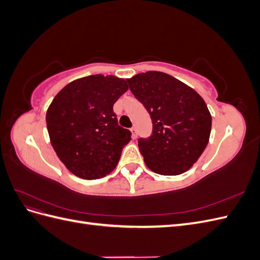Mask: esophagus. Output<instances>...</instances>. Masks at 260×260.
<instances>
[{"label": "esophagus", "instance_id": "obj_1", "mask_svg": "<svg viewBox=\"0 0 260 260\" xmlns=\"http://www.w3.org/2000/svg\"><path fill=\"white\" fill-rule=\"evenodd\" d=\"M130 131H131V133H132V139H133V140L137 139V128H136V127H132V128L130 129Z\"/></svg>", "mask_w": 260, "mask_h": 260}]
</instances>
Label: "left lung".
Returning <instances> with one entry per match:
<instances>
[{"mask_svg":"<svg viewBox=\"0 0 260 260\" xmlns=\"http://www.w3.org/2000/svg\"><path fill=\"white\" fill-rule=\"evenodd\" d=\"M153 123L152 136L139 139L146 166L162 176L190 169L207 146L211 116L198 92L176 78L147 72L127 79Z\"/></svg>","mask_w":260,"mask_h":260,"instance_id":"8db88e82","label":"left lung"}]
</instances>
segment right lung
<instances>
[{
	"instance_id": "obj_1",
	"label": "right lung",
	"mask_w": 260,
	"mask_h": 260,
	"mask_svg": "<svg viewBox=\"0 0 260 260\" xmlns=\"http://www.w3.org/2000/svg\"><path fill=\"white\" fill-rule=\"evenodd\" d=\"M127 90L124 79L93 75L70 82L54 98L46 112L51 144L75 176L94 180L115 169L131 140L113 109Z\"/></svg>"
}]
</instances>
